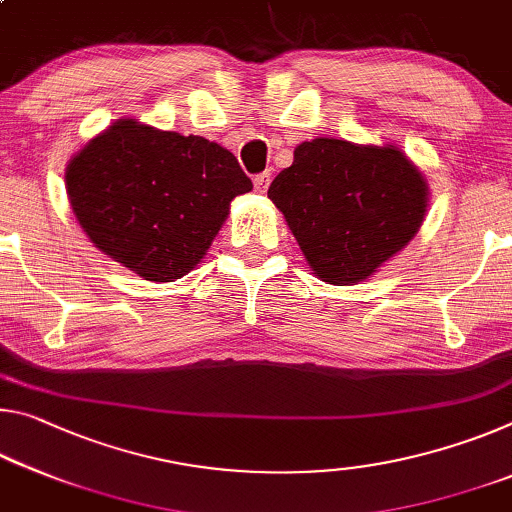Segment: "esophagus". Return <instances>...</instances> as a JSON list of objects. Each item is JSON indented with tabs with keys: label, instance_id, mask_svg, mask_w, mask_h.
Here are the masks:
<instances>
[{
	"label": "esophagus",
	"instance_id": "obj_1",
	"mask_svg": "<svg viewBox=\"0 0 512 512\" xmlns=\"http://www.w3.org/2000/svg\"><path fill=\"white\" fill-rule=\"evenodd\" d=\"M253 184H255V191H257V193H264L266 189H269V184H271V173H259V175H255Z\"/></svg>",
	"mask_w": 512,
	"mask_h": 512
}]
</instances>
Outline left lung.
<instances>
[{
  "label": "left lung",
  "mask_w": 512,
  "mask_h": 512,
  "mask_svg": "<svg viewBox=\"0 0 512 512\" xmlns=\"http://www.w3.org/2000/svg\"><path fill=\"white\" fill-rule=\"evenodd\" d=\"M310 269L328 285L376 273L408 246L426 216L428 184L394 145L314 139L269 186Z\"/></svg>",
  "instance_id": "left-lung-1"
}]
</instances>
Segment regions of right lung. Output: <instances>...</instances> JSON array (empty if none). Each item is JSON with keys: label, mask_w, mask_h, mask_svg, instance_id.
I'll list each match as a JSON object with an SVG mask.
<instances>
[{"label": "right lung", "mask_w": 512, "mask_h": 512, "mask_svg": "<svg viewBox=\"0 0 512 512\" xmlns=\"http://www.w3.org/2000/svg\"><path fill=\"white\" fill-rule=\"evenodd\" d=\"M66 189L95 248L145 280L173 282L196 269L253 182L214 141L120 118L70 159Z\"/></svg>", "instance_id": "add662e5"}]
</instances>
